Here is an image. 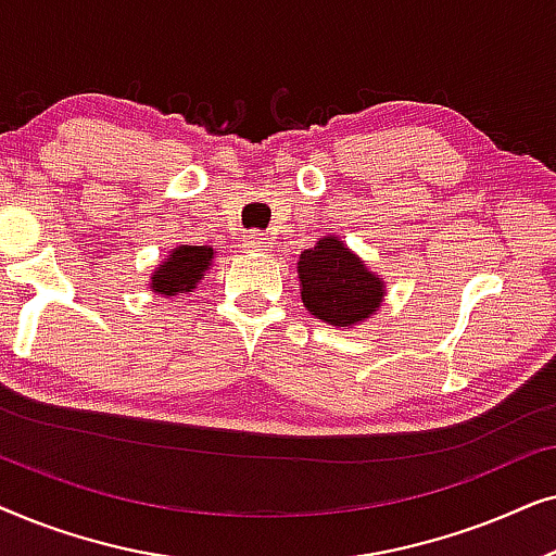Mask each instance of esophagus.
Listing matches in <instances>:
<instances>
[{
    "mask_svg": "<svg viewBox=\"0 0 556 556\" xmlns=\"http://www.w3.org/2000/svg\"><path fill=\"white\" fill-rule=\"evenodd\" d=\"M242 245H245L250 253H263V250L270 248V238L261 230H253L242 238Z\"/></svg>",
    "mask_w": 556,
    "mask_h": 556,
    "instance_id": "34e87169",
    "label": "esophagus"
}]
</instances>
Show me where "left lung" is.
I'll return each mask as SVG.
<instances>
[{"mask_svg":"<svg viewBox=\"0 0 556 556\" xmlns=\"http://www.w3.org/2000/svg\"><path fill=\"white\" fill-rule=\"evenodd\" d=\"M299 278L303 306L311 316L331 326L352 329L382 306L384 280L333 235L303 250Z\"/></svg>","mask_w":556,"mask_h":556,"instance_id":"8db88e82","label":"left lung"}]
</instances>
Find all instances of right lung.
<instances>
[{"instance_id": "add662e5", "label": "right lung", "mask_w": 556, "mask_h": 556, "mask_svg": "<svg viewBox=\"0 0 556 556\" xmlns=\"http://www.w3.org/2000/svg\"><path fill=\"white\" fill-rule=\"evenodd\" d=\"M210 245H179L174 248L164 263L159 265L151 276V291L159 295H179L194 291L197 283L204 278V273L212 265Z\"/></svg>"}]
</instances>
